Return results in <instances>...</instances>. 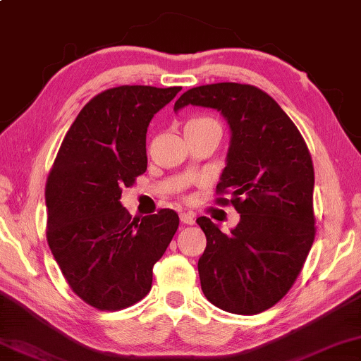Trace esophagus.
<instances>
[{
	"instance_id": "esophagus-1",
	"label": "esophagus",
	"mask_w": 361,
	"mask_h": 361,
	"mask_svg": "<svg viewBox=\"0 0 361 361\" xmlns=\"http://www.w3.org/2000/svg\"><path fill=\"white\" fill-rule=\"evenodd\" d=\"M180 219L183 224H188V226L195 224V214H191V213H181Z\"/></svg>"
}]
</instances>
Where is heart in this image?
<instances>
[{
	"instance_id": "heart-1",
	"label": "heart",
	"mask_w": 361,
	"mask_h": 361,
	"mask_svg": "<svg viewBox=\"0 0 361 361\" xmlns=\"http://www.w3.org/2000/svg\"><path fill=\"white\" fill-rule=\"evenodd\" d=\"M204 125H218V123L209 117H195L186 122L185 130H190V128H196V127H204Z\"/></svg>"
}]
</instances>
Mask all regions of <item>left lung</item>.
Instances as JSON below:
<instances>
[{"label": "left lung", "mask_w": 361, "mask_h": 361, "mask_svg": "<svg viewBox=\"0 0 361 361\" xmlns=\"http://www.w3.org/2000/svg\"><path fill=\"white\" fill-rule=\"evenodd\" d=\"M216 109L228 120V163L216 203L241 214L224 234L206 216L198 261L201 289L231 314L271 309L294 286L315 239L314 163L304 137L271 95L249 84L219 82L190 89L175 102Z\"/></svg>", "instance_id": "left-lung-1"}]
</instances>
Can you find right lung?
I'll return each mask as SVG.
<instances>
[{
    "label": "right lung",
    "mask_w": 361,
    "mask_h": 361,
    "mask_svg": "<svg viewBox=\"0 0 361 361\" xmlns=\"http://www.w3.org/2000/svg\"><path fill=\"white\" fill-rule=\"evenodd\" d=\"M181 87L120 85L90 99L67 130L46 183L47 244L67 284L97 310H122L152 289L175 236L173 209L132 218L122 190L147 170V128Z\"/></svg>",
    "instance_id": "obj_1"
}]
</instances>
